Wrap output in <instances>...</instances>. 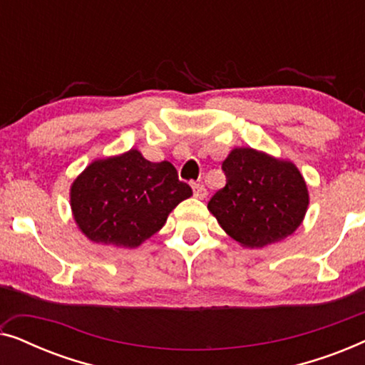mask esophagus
<instances>
[{
  "mask_svg": "<svg viewBox=\"0 0 365 365\" xmlns=\"http://www.w3.org/2000/svg\"><path fill=\"white\" fill-rule=\"evenodd\" d=\"M192 192H194V197L197 199H204L207 196V189L204 187V184H194Z\"/></svg>",
  "mask_w": 365,
  "mask_h": 365,
  "instance_id": "obj_1",
  "label": "esophagus"
}]
</instances>
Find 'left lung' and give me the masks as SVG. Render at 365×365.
<instances>
[{"label":"left lung","mask_w":365,"mask_h":365,"mask_svg":"<svg viewBox=\"0 0 365 365\" xmlns=\"http://www.w3.org/2000/svg\"><path fill=\"white\" fill-rule=\"evenodd\" d=\"M226 186L207 209L244 247L279 242L301 226L309 192L296 164L252 148H236L224 159Z\"/></svg>","instance_id":"obj_1"}]
</instances>
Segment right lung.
<instances>
[{"label":"right lung","mask_w":365,"mask_h":365,"mask_svg":"<svg viewBox=\"0 0 365 365\" xmlns=\"http://www.w3.org/2000/svg\"><path fill=\"white\" fill-rule=\"evenodd\" d=\"M191 196L171 163L148 161L138 149L93 161L69 192L74 221L89 241L126 249L156 234Z\"/></svg>","instance_id":"obj_1"}]
</instances>
